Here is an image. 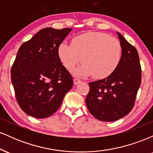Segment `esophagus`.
<instances>
[{
  "label": "esophagus",
  "instance_id": "obj_1",
  "mask_svg": "<svg viewBox=\"0 0 153 153\" xmlns=\"http://www.w3.org/2000/svg\"><path fill=\"white\" fill-rule=\"evenodd\" d=\"M81 82V80H80L79 78H75L74 79V83L75 84V85H77V84L80 83V82Z\"/></svg>",
  "mask_w": 153,
  "mask_h": 153
}]
</instances>
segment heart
I'll return each instance as SVG.
<instances>
[{"label":"heart","mask_w":153,"mask_h":153,"mask_svg":"<svg viewBox=\"0 0 153 153\" xmlns=\"http://www.w3.org/2000/svg\"><path fill=\"white\" fill-rule=\"evenodd\" d=\"M57 54L62 65L71 71L81 61L83 65L75 73L95 78L108 77L118 68L122 56L120 42L104 32L90 31L77 35L71 45L62 42Z\"/></svg>","instance_id":"b5f03b06"}]
</instances>
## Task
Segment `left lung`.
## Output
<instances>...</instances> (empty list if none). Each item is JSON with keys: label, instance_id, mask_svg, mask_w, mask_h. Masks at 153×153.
Segmentation results:
<instances>
[{"label": "left lung", "instance_id": "1", "mask_svg": "<svg viewBox=\"0 0 153 153\" xmlns=\"http://www.w3.org/2000/svg\"><path fill=\"white\" fill-rule=\"evenodd\" d=\"M122 49L118 68L103 80L89 82L85 103L90 113L103 122H114L134 107L141 84L142 69L137 50L117 32Z\"/></svg>", "mask_w": 153, "mask_h": 153}]
</instances>
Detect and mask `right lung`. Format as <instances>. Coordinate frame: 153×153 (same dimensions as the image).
Wrapping results in <instances>:
<instances>
[{
    "label": "right lung",
    "mask_w": 153,
    "mask_h": 153,
    "mask_svg": "<svg viewBox=\"0 0 153 153\" xmlns=\"http://www.w3.org/2000/svg\"><path fill=\"white\" fill-rule=\"evenodd\" d=\"M71 30L45 28L19 48L10 77L17 102L28 115L50 117L73 87V77L57 54L59 45Z\"/></svg>",
    "instance_id": "add662e5"
}]
</instances>
